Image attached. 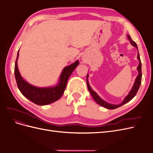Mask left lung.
Listing matches in <instances>:
<instances>
[{
  "mask_svg": "<svg viewBox=\"0 0 153 153\" xmlns=\"http://www.w3.org/2000/svg\"><path fill=\"white\" fill-rule=\"evenodd\" d=\"M129 41V42L131 44V45H133V47H135L137 48V49L138 50V47H137V45L136 44V43L135 41H133L132 40V39L131 38V37L129 36V35H127ZM137 59L138 60V61H139V64H138V66L137 67V70L138 71V75H137L135 83H134V84L133 85L132 89H131V91H129V94L127 95V96H126L124 98V100L123 101V102L119 104V105H114V104H111V103H108V102H106L105 100H103V99H101L100 97L98 95V94L96 93V92L92 89V88L91 87L89 84V82H88V77H89V75H87V88H88V90L89 91L90 93L91 94V96H92V98L94 100V101L98 103V105H101L103 106V107L106 108H108V109H110V110H113L115 108H117L119 106H121L124 104H126V103L129 102V101L131 100H132L134 97L135 96L136 94L137 93V91H138V89H139L140 85L141 84V80H142V63L140 61V55H139V53H138V54H137Z\"/></svg>",
  "mask_w": 153,
  "mask_h": 153,
  "instance_id": "obj_1",
  "label": "left lung"
}]
</instances>
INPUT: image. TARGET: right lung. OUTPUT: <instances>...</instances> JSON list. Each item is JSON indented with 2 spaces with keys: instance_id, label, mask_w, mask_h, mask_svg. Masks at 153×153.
<instances>
[{
  "instance_id": "add662e5",
  "label": "right lung",
  "mask_w": 153,
  "mask_h": 153,
  "mask_svg": "<svg viewBox=\"0 0 153 153\" xmlns=\"http://www.w3.org/2000/svg\"><path fill=\"white\" fill-rule=\"evenodd\" d=\"M18 56L19 50L17 53L15 66V76L18 89L25 98L38 105H47L61 98L65 91L69 77L79 64V61L77 60L74 63L64 68L60 75L58 84L55 86L38 87L30 84L22 77L18 68Z\"/></svg>"
}]
</instances>
